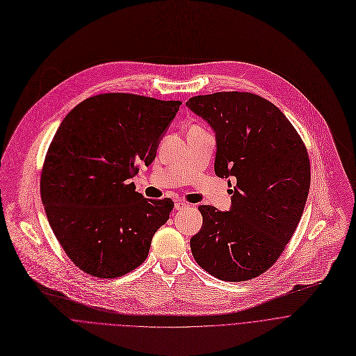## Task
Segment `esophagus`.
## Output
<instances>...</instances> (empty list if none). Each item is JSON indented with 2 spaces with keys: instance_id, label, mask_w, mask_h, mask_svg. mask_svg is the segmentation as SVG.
I'll list each match as a JSON object with an SVG mask.
<instances>
[{
  "instance_id": "1",
  "label": "esophagus",
  "mask_w": 356,
  "mask_h": 356,
  "mask_svg": "<svg viewBox=\"0 0 356 356\" xmlns=\"http://www.w3.org/2000/svg\"><path fill=\"white\" fill-rule=\"evenodd\" d=\"M188 207H189V204L185 203V202H182V200L175 202V210H184V209H188Z\"/></svg>"
}]
</instances>
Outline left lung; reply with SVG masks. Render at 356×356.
I'll return each mask as SVG.
<instances>
[{"mask_svg": "<svg viewBox=\"0 0 356 356\" xmlns=\"http://www.w3.org/2000/svg\"><path fill=\"white\" fill-rule=\"evenodd\" d=\"M186 106L216 133V175L237 179L229 211L199 206L203 225L191 238L192 255L218 279H254L276 262L303 215L306 146L285 115L251 92L197 95Z\"/></svg>", "mask_w": 356, "mask_h": 356, "instance_id": "left-lung-1", "label": "left lung"}]
</instances>
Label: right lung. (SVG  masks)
I'll use <instances>...</instances> for the list:
<instances>
[{"instance_id": "1", "label": "right lung", "mask_w": 356, "mask_h": 356, "mask_svg": "<svg viewBox=\"0 0 356 356\" xmlns=\"http://www.w3.org/2000/svg\"><path fill=\"white\" fill-rule=\"evenodd\" d=\"M181 101L124 92L91 97L71 109L47 150L40 196L67 257L101 279L143 264L174 202L146 199L127 179L149 167Z\"/></svg>"}]
</instances>
